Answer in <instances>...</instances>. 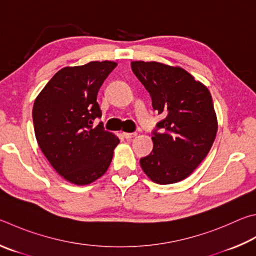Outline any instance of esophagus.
Returning a JSON list of instances; mask_svg holds the SVG:
<instances>
[{"label": "esophagus", "instance_id": "esophagus-1", "mask_svg": "<svg viewBox=\"0 0 256 256\" xmlns=\"http://www.w3.org/2000/svg\"><path fill=\"white\" fill-rule=\"evenodd\" d=\"M123 136L125 138H132L134 136H136V133H126V132H124L123 133Z\"/></svg>", "mask_w": 256, "mask_h": 256}]
</instances>
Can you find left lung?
I'll return each mask as SVG.
<instances>
[{"label": "left lung", "mask_w": 256, "mask_h": 256, "mask_svg": "<svg viewBox=\"0 0 256 256\" xmlns=\"http://www.w3.org/2000/svg\"><path fill=\"white\" fill-rule=\"evenodd\" d=\"M132 70L150 92L153 108L166 118L153 132V150L140 160L153 182L176 184L194 172L215 141L218 124L212 95L178 66L132 62Z\"/></svg>", "instance_id": "left-lung-1"}]
</instances>
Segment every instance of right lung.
I'll list each match as a JSON object with an SVG mask.
<instances>
[{"mask_svg": "<svg viewBox=\"0 0 256 256\" xmlns=\"http://www.w3.org/2000/svg\"><path fill=\"white\" fill-rule=\"evenodd\" d=\"M114 62H90L64 67L36 96L32 110L36 138L41 151L57 172L78 186L100 178L120 143L103 123L92 126L102 110L97 94Z\"/></svg>", "mask_w": 256, "mask_h": 256, "instance_id": "right-lung-1", "label": "right lung"}]
</instances>
